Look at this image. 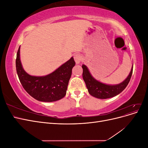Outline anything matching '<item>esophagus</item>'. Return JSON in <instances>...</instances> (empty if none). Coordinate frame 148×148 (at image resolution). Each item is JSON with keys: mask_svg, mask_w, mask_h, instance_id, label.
I'll return each instance as SVG.
<instances>
[{"mask_svg": "<svg viewBox=\"0 0 148 148\" xmlns=\"http://www.w3.org/2000/svg\"><path fill=\"white\" fill-rule=\"evenodd\" d=\"M73 58L75 62L77 64H79L82 61V56L78 53H76L73 55Z\"/></svg>", "mask_w": 148, "mask_h": 148, "instance_id": "34e87169", "label": "esophagus"}]
</instances>
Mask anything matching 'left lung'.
Wrapping results in <instances>:
<instances>
[{
  "label": "left lung",
  "instance_id": "obj_1",
  "mask_svg": "<svg viewBox=\"0 0 148 148\" xmlns=\"http://www.w3.org/2000/svg\"><path fill=\"white\" fill-rule=\"evenodd\" d=\"M83 78L86 83L89 93L94 97L99 99H107L118 95L127 87L133 73V67L128 77L119 84L107 85L97 81L91 75L84 65H82Z\"/></svg>",
  "mask_w": 148,
  "mask_h": 148
}]
</instances>
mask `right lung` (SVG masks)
I'll return each instance as SVG.
<instances>
[{
    "label": "right lung",
    "mask_w": 148,
    "mask_h": 148,
    "mask_svg": "<svg viewBox=\"0 0 148 148\" xmlns=\"http://www.w3.org/2000/svg\"><path fill=\"white\" fill-rule=\"evenodd\" d=\"M75 65L73 57L56 71L44 77H33L25 72L20 59V47L16 53V69L20 82L25 91L35 99L53 102L63 98Z\"/></svg>",
    "instance_id": "right-lung-1"
}]
</instances>
